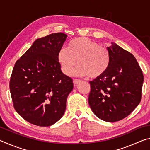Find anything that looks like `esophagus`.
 I'll return each instance as SVG.
<instances>
[{
	"label": "esophagus",
	"instance_id": "1",
	"mask_svg": "<svg viewBox=\"0 0 150 150\" xmlns=\"http://www.w3.org/2000/svg\"><path fill=\"white\" fill-rule=\"evenodd\" d=\"M81 81L80 79H73V83H74V85H77Z\"/></svg>",
	"mask_w": 150,
	"mask_h": 150
}]
</instances>
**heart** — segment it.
<instances>
[{"instance_id":"b5f03b06","label":"heart","mask_w":150,"mask_h":150,"mask_svg":"<svg viewBox=\"0 0 150 150\" xmlns=\"http://www.w3.org/2000/svg\"><path fill=\"white\" fill-rule=\"evenodd\" d=\"M57 59L66 75H71L77 64L76 73L97 79L105 74L110 63V55L106 47L87 38H75L67 48L62 47L58 52Z\"/></svg>"}]
</instances>
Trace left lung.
I'll list each match as a JSON object with an SVG mask.
<instances>
[{
  "label": "left lung",
  "mask_w": 150,
  "mask_h": 150,
  "mask_svg": "<svg viewBox=\"0 0 150 150\" xmlns=\"http://www.w3.org/2000/svg\"><path fill=\"white\" fill-rule=\"evenodd\" d=\"M108 47L110 63L102 77L89 82L88 104L93 113L108 122L126 118L140 103L144 75L134 55L115 44Z\"/></svg>",
  "instance_id": "obj_1"
}]
</instances>
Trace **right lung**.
<instances>
[{
  "mask_svg": "<svg viewBox=\"0 0 150 150\" xmlns=\"http://www.w3.org/2000/svg\"><path fill=\"white\" fill-rule=\"evenodd\" d=\"M67 37L54 33L37 39L12 70L10 91L14 108L34 125L51 126L64 115L73 83L61 70L57 54Z\"/></svg>",
  "mask_w": 150,
  "mask_h": 150,
  "instance_id": "right-lung-1",
  "label": "right lung"
}]
</instances>
